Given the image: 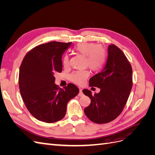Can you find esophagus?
Here are the masks:
<instances>
[{
  "label": "esophagus",
  "instance_id": "obj_1",
  "mask_svg": "<svg viewBox=\"0 0 155 155\" xmlns=\"http://www.w3.org/2000/svg\"><path fill=\"white\" fill-rule=\"evenodd\" d=\"M83 89L82 88H79V92L78 94V96H83Z\"/></svg>",
  "mask_w": 155,
  "mask_h": 155
}]
</instances>
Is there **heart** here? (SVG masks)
<instances>
[{
    "mask_svg": "<svg viewBox=\"0 0 155 155\" xmlns=\"http://www.w3.org/2000/svg\"><path fill=\"white\" fill-rule=\"evenodd\" d=\"M74 51L85 56V64L94 71L101 70L105 63L106 53L105 49L100 45H96L91 43H80L74 47ZM64 67L69 65V60L67 55L63 59ZM89 76L87 70H79L73 72L70 76V79L78 85H82Z\"/></svg>",
    "mask_w": 155,
    "mask_h": 155,
    "instance_id": "1",
    "label": "heart"
}]
</instances>
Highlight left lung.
<instances>
[{"instance_id": "1", "label": "left lung", "mask_w": 155, "mask_h": 155, "mask_svg": "<svg viewBox=\"0 0 155 155\" xmlns=\"http://www.w3.org/2000/svg\"><path fill=\"white\" fill-rule=\"evenodd\" d=\"M133 70L126 56L116 45L108 46V57L104 68L89 80V86L100 88L92 94L85 89L83 92L90 97L91 104L84 109L85 115L96 124L114 120L122 112L133 86Z\"/></svg>"}]
</instances>
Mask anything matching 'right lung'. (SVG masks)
<instances>
[{"label":"right lung","mask_w":155,"mask_h":155,"mask_svg":"<svg viewBox=\"0 0 155 155\" xmlns=\"http://www.w3.org/2000/svg\"><path fill=\"white\" fill-rule=\"evenodd\" d=\"M71 44L51 41L37 46L22 60L18 76L21 95L37 120L54 123L63 119L68 102L79 92L72 83L63 88L55 84V73L62 71V55Z\"/></svg>","instance_id":"1"}]
</instances>
